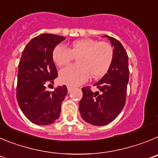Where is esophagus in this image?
Here are the masks:
<instances>
[{
    "label": "esophagus",
    "instance_id": "obj_1",
    "mask_svg": "<svg viewBox=\"0 0 158 158\" xmlns=\"http://www.w3.org/2000/svg\"><path fill=\"white\" fill-rule=\"evenodd\" d=\"M73 88L72 87V86H67V89H68V92H69V93H70L71 91H72L73 90Z\"/></svg>",
    "mask_w": 158,
    "mask_h": 158
}]
</instances>
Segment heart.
<instances>
[{
    "mask_svg": "<svg viewBox=\"0 0 158 158\" xmlns=\"http://www.w3.org/2000/svg\"><path fill=\"white\" fill-rule=\"evenodd\" d=\"M75 57L77 64L66 67L59 73L60 81L70 86L84 83L89 75L92 78L104 76L112 64L114 51L108 43L92 39L73 41L69 48L58 44L52 51L53 61L60 67L69 65Z\"/></svg>",
    "mask_w": 158,
    "mask_h": 158,
    "instance_id": "obj_1",
    "label": "heart"
}]
</instances>
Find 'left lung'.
<instances>
[{
    "label": "left lung",
    "mask_w": 158,
    "mask_h": 158,
    "mask_svg": "<svg viewBox=\"0 0 158 158\" xmlns=\"http://www.w3.org/2000/svg\"><path fill=\"white\" fill-rule=\"evenodd\" d=\"M108 38L114 47V58L108 72L94 84L100 93H93L91 87L82 88L83 96L79 104L81 116L95 126H104L112 122L122 111L126 103L129 81L128 55L120 42Z\"/></svg>",
    "instance_id": "1"
}]
</instances>
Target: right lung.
Masks as SVG:
<instances>
[{"instance_id":"1","label":"right lung","mask_w":158,"mask_h":158,"mask_svg":"<svg viewBox=\"0 0 158 158\" xmlns=\"http://www.w3.org/2000/svg\"><path fill=\"white\" fill-rule=\"evenodd\" d=\"M65 39L52 34L36 36L23 49L19 60L16 100L25 116L38 125H49L59 118L68 92L65 85L54 88L53 92L46 89L58 77L53 49Z\"/></svg>"}]
</instances>
